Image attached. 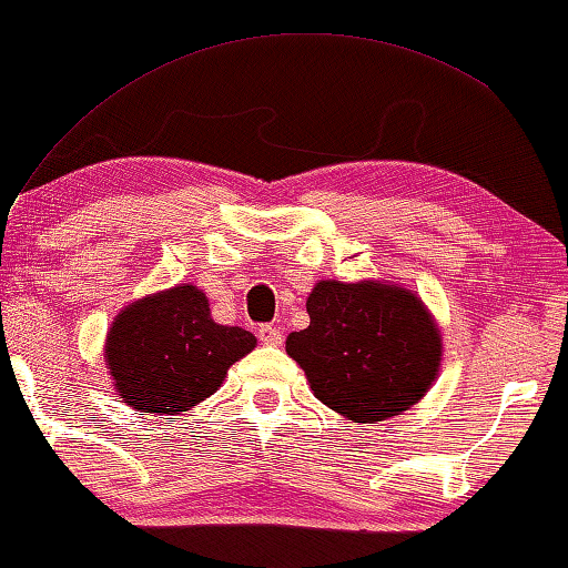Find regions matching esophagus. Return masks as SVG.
Returning <instances> with one entry per match:
<instances>
[{
	"label": "esophagus",
	"instance_id": "1",
	"mask_svg": "<svg viewBox=\"0 0 568 568\" xmlns=\"http://www.w3.org/2000/svg\"><path fill=\"white\" fill-rule=\"evenodd\" d=\"M257 338L267 346H281L283 344V333H281V328H275V326H260Z\"/></svg>",
	"mask_w": 568,
	"mask_h": 568
}]
</instances>
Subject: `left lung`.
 Here are the masks:
<instances>
[{"instance_id":"obj_1","label":"left lung","mask_w":568,"mask_h":568,"mask_svg":"<svg viewBox=\"0 0 568 568\" xmlns=\"http://www.w3.org/2000/svg\"><path fill=\"white\" fill-rule=\"evenodd\" d=\"M311 326L285 341L316 399L374 425L414 407L443 364V333L409 287L389 281H318L305 301Z\"/></svg>"}]
</instances>
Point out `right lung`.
I'll return each instance as SVG.
<instances>
[{
	"mask_svg": "<svg viewBox=\"0 0 568 568\" xmlns=\"http://www.w3.org/2000/svg\"><path fill=\"white\" fill-rule=\"evenodd\" d=\"M257 338L212 318L210 301L192 283L133 301L105 336V366L119 399L136 412L182 414L222 386L227 368Z\"/></svg>",
	"mask_w": 568,
	"mask_h": 568,
	"instance_id": "obj_1",
	"label": "right lung"
}]
</instances>
